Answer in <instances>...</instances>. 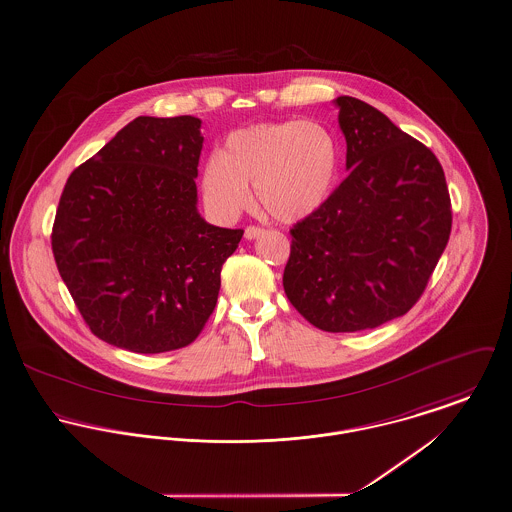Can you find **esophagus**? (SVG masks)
<instances>
[{"instance_id": "34e87169", "label": "esophagus", "mask_w": 512, "mask_h": 512, "mask_svg": "<svg viewBox=\"0 0 512 512\" xmlns=\"http://www.w3.org/2000/svg\"><path fill=\"white\" fill-rule=\"evenodd\" d=\"M264 234H266V229H262V227H256V225H250V227H246V229H244V236H246L248 240L260 238V236H264Z\"/></svg>"}]
</instances>
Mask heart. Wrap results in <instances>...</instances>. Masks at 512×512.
<instances>
[{
	"label": "heart",
	"instance_id": "b5f03b06",
	"mask_svg": "<svg viewBox=\"0 0 512 512\" xmlns=\"http://www.w3.org/2000/svg\"><path fill=\"white\" fill-rule=\"evenodd\" d=\"M340 148L325 125L313 121L262 123L231 133L205 164L203 197L225 217L242 213L256 187L260 207L278 221H297L325 203Z\"/></svg>",
	"mask_w": 512,
	"mask_h": 512
}]
</instances>
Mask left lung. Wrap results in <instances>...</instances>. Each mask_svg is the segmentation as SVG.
Instances as JSON below:
<instances>
[{
    "label": "left lung",
    "instance_id": "1",
    "mask_svg": "<svg viewBox=\"0 0 512 512\" xmlns=\"http://www.w3.org/2000/svg\"><path fill=\"white\" fill-rule=\"evenodd\" d=\"M350 170L289 231L283 289L326 332L393 321L424 293L452 231V201L434 152L366 101L340 95Z\"/></svg>",
    "mask_w": 512,
    "mask_h": 512
}]
</instances>
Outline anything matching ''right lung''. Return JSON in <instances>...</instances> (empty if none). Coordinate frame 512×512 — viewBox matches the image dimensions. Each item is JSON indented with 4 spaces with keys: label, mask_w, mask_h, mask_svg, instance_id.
<instances>
[{
    "label": "right lung",
    "mask_w": 512,
    "mask_h": 512,
    "mask_svg": "<svg viewBox=\"0 0 512 512\" xmlns=\"http://www.w3.org/2000/svg\"><path fill=\"white\" fill-rule=\"evenodd\" d=\"M201 121L137 117L60 195L52 254L93 334L137 354L191 344L209 321L242 229L197 213Z\"/></svg>",
    "instance_id": "right-lung-1"
}]
</instances>
